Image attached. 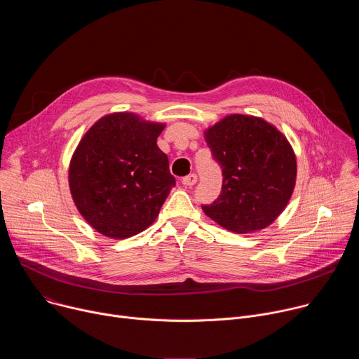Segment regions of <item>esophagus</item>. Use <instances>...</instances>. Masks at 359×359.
<instances>
[{
  "mask_svg": "<svg viewBox=\"0 0 359 359\" xmlns=\"http://www.w3.org/2000/svg\"><path fill=\"white\" fill-rule=\"evenodd\" d=\"M196 182H197V176H196L194 173H190V175H187L186 177H183V179H182L183 186H187V187L194 186V184H196Z\"/></svg>",
  "mask_w": 359,
  "mask_h": 359,
  "instance_id": "1",
  "label": "esophagus"
}]
</instances>
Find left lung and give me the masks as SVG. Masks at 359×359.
Returning a JSON list of instances; mask_svg holds the SVG:
<instances>
[{
    "label": "left lung",
    "instance_id": "8db88e82",
    "mask_svg": "<svg viewBox=\"0 0 359 359\" xmlns=\"http://www.w3.org/2000/svg\"><path fill=\"white\" fill-rule=\"evenodd\" d=\"M204 139L223 169V184L203 212L237 234L269 227L295 187L297 161L287 137L262 118L233 114L204 130Z\"/></svg>",
    "mask_w": 359,
    "mask_h": 359
}]
</instances>
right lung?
Instances as JSON below:
<instances>
[{
    "label": "right lung",
    "instance_id": "obj_1",
    "mask_svg": "<svg viewBox=\"0 0 359 359\" xmlns=\"http://www.w3.org/2000/svg\"><path fill=\"white\" fill-rule=\"evenodd\" d=\"M165 126L116 112L81 139L69 163V189L78 212L97 233L128 238L159 216L176 184L156 143Z\"/></svg>",
    "mask_w": 359,
    "mask_h": 359
}]
</instances>
